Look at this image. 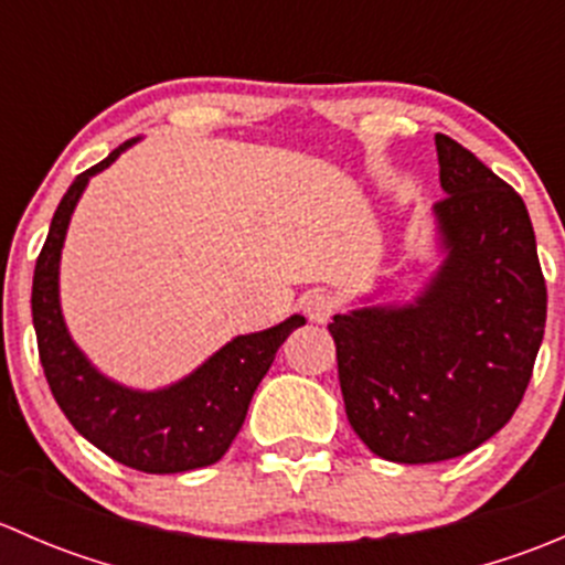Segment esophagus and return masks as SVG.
<instances>
[{"instance_id":"1","label":"esophagus","mask_w":565,"mask_h":565,"mask_svg":"<svg viewBox=\"0 0 565 565\" xmlns=\"http://www.w3.org/2000/svg\"><path fill=\"white\" fill-rule=\"evenodd\" d=\"M335 298H330L328 292H315L309 300H306V315H309L311 322L328 324L330 317L335 315Z\"/></svg>"}]
</instances>
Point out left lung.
Listing matches in <instances>:
<instances>
[{
    "instance_id": "1",
    "label": "left lung",
    "mask_w": 565,
    "mask_h": 565,
    "mask_svg": "<svg viewBox=\"0 0 565 565\" xmlns=\"http://www.w3.org/2000/svg\"><path fill=\"white\" fill-rule=\"evenodd\" d=\"M435 145L440 267L409 303L361 306L328 324L350 426L398 465L461 457L503 429L546 322L522 196L448 136Z\"/></svg>"
}]
</instances>
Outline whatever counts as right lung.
<instances>
[{
	"mask_svg": "<svg viewBox=\"0 0 565 565\" xmlns=\"http://www.w3.org/2000/svg\"><path fill=\"white\" fill-rule=\"evenodd\" d=\"M139 139L119 145L98 167L73 180L62 196L32 281V322L45 380L73 429L119 465L141 472H185L215 465L246 420L250 396L278 347L306 317L292 315L256 333L235 335L202 366L158 391H139L106 377L73 341L60 303V259L71 215L95 174Z\"/></svg>",
	"mask_w": 565,
	"mask_h": 565,
	"instance_id": "1",
	"label": "right lung"
}]
</instances>
